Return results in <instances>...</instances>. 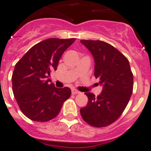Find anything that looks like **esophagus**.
I'll use <instances>...</instances> for the list:
<instances>
[{
	"label": "esophagus",
	"mask_w": 151,
	"mask_h": 151,
	"mask_svg": "<svg viewBox=\"0 0 151 151\" xmlns=\"http://www.w3.org/2000/svg\"><path fill=\"white\" fill-rule=\"evenodd\" d=\"M71 93H72V94H77V93H80V92L79 91L76 90V89H72L71 90Z\"/></svg>",
	"instance_id": "1"
}]
</instances>
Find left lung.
<instances>
[{"mask_svg":"<svg viewBox=\"0 0 151 151\" xmlns=\"http://www.w3.org/2000/svg\"><path fill=\"white\" fill-rule=\"evenodd\" d=\"M94 60V76L102 91L97 96L86 92V106L80 109L83 119L94 127H105L116 121L128 105L133 92L134 76L129 61L111 45L101 40H80Z\"/></svg>","mask_w":151,"mask_h":151,"instance_id":"left-lung-1","label":"left lung"}]
</instances>
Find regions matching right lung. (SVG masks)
Listing matches in <instances>:
<instances>
[{"instance_id": "add662e5", "label": "right lung", "mask_w": 151, "mask_h": 151, "mask_svg": "<svg viewBox=\"0 0 151 151\" xmlns=\"http://www.w3.org/2000/svg\"><path fill=\"white\" fill-rule=\"evenodd\" d=\"M74 41V38L45 40L32 46L16 63L12 77L13 93L29 119L41 122L54 119L71 96L69 88H56L49 77Z\"/></svg>"}]
</instances>
